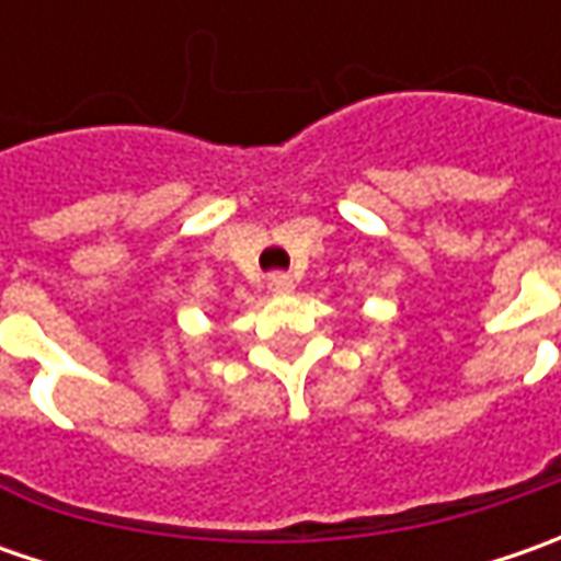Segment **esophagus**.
<instances>
[{
	"instance_id": "34e87169",
	"label": "esophagus",
	"mask_w": 561,
	"mask_h": 561,
	"mask_svg": "<svg viewBox=\"0 0 561 561\" xmlns=\"http://www.w3.org/2000/svg\"><path fill=\"white\" fill-rule=\"evenodd\" d=\"M268 290L271 293H293V277L284 271H274L268 274Z\"/></svg>"
}]
</instances>
